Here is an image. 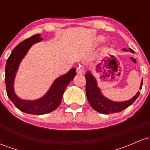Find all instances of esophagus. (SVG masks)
<instances>
[{
	"instance_id": "esophagus-1",
	"label": "esophagus",
	"mask_w": 150,
	"mask_h": 150,
	"mask_svg": "<svg viewBox=\"0 0 150 150\" xmlns=\"http://www.w3.org/2000/svg\"><path fill=\"white\" fill-rule=\"evenodd\" d=\"M77 73L78 75H83L85 73V67L82 65H80L77 68Z\"/></svg>"
}]
</instances>
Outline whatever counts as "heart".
I'll return each instance as SVG.
<instances>
[{"instance_id": "obj_1", "label": "heart", "mask_w": 150, "mask_h": 150, "mask_svg": "<svg viewBox=\"0 0 150 150\" xmlns=\"http://www.w3.org/2000/svg\"><path fill=\"white\" fill-rule=\"evenodd\" d=\"M104 37H101V36H99V37H98L97 39H96V42L99 44V43L102 42L103 41H104Z\"/></svg>"}]
</instances>
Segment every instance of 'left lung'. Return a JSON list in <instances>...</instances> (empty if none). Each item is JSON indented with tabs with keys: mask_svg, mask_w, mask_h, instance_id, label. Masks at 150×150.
<instances>
[{
	"mask_svg": "<svg viewBox=\"0 0 150 150\" xmlns=\"http://www.w3.org/2000/svg\"><path fill=\"white\" fill-rule=\"evenodd\" d=\"M123 51H128L126 49H123ZM130 52L133 53L134 51L129 49ZM86 79V94L89 104L95 111L104 114L120 112L123 109L128 107L135 101L140 95V92H137L130 100L116 102L108 99L101 94L100 89L98 87L97 80L92 75L90 72H87L85 74ZM142 80L141 82L140 89H142Z\"/></svg>",
	"mask_w": 150,
	"mask_h": 150,
	"instance_id": "1",
	"label": "left lung"
}]
</instances>
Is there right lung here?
<instances>
[{"instance_id": "obj_1", "label": "right lung", "mask_w": 150, "mask_h": 150, "mask_svg": "<svg viewBox=\"0 0 150 150\" xmlns=\"http://www.w3.org/2000/svg\"><path fill=\"white\" fill-rule=\"evenodd\" d=\"M40 34L33 35L18 44L7 60L5 81L8 97L22 112L34 115H42L54 111L61 104L63 92L76 75L75 68H72L65 75L58 77L44 97L34 101L23 100L17 97L14 92V80L19 65L32 45L41 42Z\"/></svg>"}]
</instances>
